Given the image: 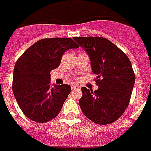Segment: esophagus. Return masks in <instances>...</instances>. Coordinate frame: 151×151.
Segmentation results:
<instances>
[{"label": "esophagus", "instance_id": "obj_1", "mask_svg": "<svg viewBox=\"0 0 151 151\" xmlns=\"http://www.w3.org/2000/svg\"><path fill=\"white\" fill-rule=\"evenodd\" d=\"M78 86H76V84H73V85H71V89H76V88H77Z\"/></svg>", "mask_w": 151, "mask_h": 151}]
</instances>
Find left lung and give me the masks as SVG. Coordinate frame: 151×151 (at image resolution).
<instances>
[{
  "instance_id": "left-lung-1",
  "label": "left lung",
  "mask_w": 151,
  "mask_h": 151,
  "mask_svg": "<svg viewBox=\"0 0 151 151\" xmlns=\"http://www.w3.org/2000/svg\"><path fill=\"white\" fill-rule=\"evenodd\" d=\"M73 39L88 54L98 86L94 92L81 88V111L95 124L113 123L129 104L135 83L131 62L121 50L106 38L85 36Z\"/></svg>"
}]
</instances>
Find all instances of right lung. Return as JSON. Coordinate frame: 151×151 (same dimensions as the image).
Returning <instances> with one entry per match:
<instances>
[{"mask_svg":"<svg viewBox=\"0 0 151 151\" xmlns=\"http://www.w3.org/2000/svg\"><path fill=\"white\" fill-rule=\"evenodd\" d=\"M77 48L79 45L70 38L40 40L16 62L13 92L27 118L36 123H46L58 115L71 88L69 84L52 87L50 71L60 65L67 50Z\"/></svg>","mask_w":151,"mask_h":151,"instance_id":"add662e5","label":"right lung"}]
</instances>
